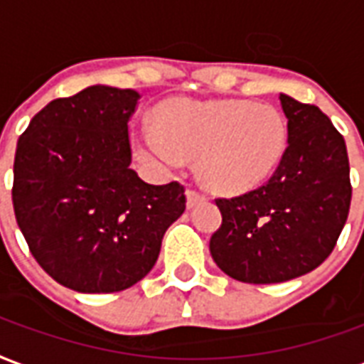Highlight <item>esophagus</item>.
I'll list each match as a JSON object with an SVG mask.
<instances>
[{"mask_svg":"<svg viewBox=\"0 0 364 364\" xmlns=\"http://www.w3.org/2000/svg\"><path fill=\"white\" fill-rule=\"evenodd\" d=\"M203 200H204V195H200V193H196V191L193 189L187 191V206H189V208L196 206L198 203H203Z\"/></svg>","mask_w":364,"mask_h":364,"instance_id":"obj_1","label":"esophagus"}]
</instances>
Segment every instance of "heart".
Segmentation results:
<instances>
[{"instance_id":"obj_1","label":"heart","mask_w":364,"mask_h":364,"mask_svg":"<svg viewBox=\"0 0 364 364\" xmlns=\"http://www.w3.org/2000/svg\"><path fill=\"white\" fill-rule=\"evenodd\" d=\"M156 131L142 133V152L175 166L198 156V173L218 193H245L276 169L287 144L278 107L247 100H175L158 107Z\"/></svg>"}]
</instances>
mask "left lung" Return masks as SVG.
<instances>
[{"instance_id":"8db88e82","label":"left lung","mask_w":364,"mask_h":364,"mask_svg":"<svg viewBox=\"0 0 364 364\" xmlns=\"http://www.w3.org/2000/svg\"><path fill=\"white\" fill-rule=\"evenodd\" d=\"M287 148L268 181L233 198H216L222 225L210 255L245 284H279L330 257L351 204L343 136L311 104L279 94Z\"/></svg>"}]
</instances>
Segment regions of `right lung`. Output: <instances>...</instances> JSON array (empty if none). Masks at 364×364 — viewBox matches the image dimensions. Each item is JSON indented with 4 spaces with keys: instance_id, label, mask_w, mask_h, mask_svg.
<instances>
[{
    "instance_id": "1",
    "label": "right lung",
    "mask_w": 364,
    "mask_h": 364,
    "mask_svg": "<svg viewBox=\"0 0 364 364\" xmlns=\"http://www.w3.org/2000/svg\"><path fill=\"white\" fill-rule=\"evenodd\" d=\"M141 94L88 86L52 100L17 142L13 208L32 257L80 293L123 291L152 270L185 212V187L131 169L129 119Z\"/></svg>"
}]
</instances>
